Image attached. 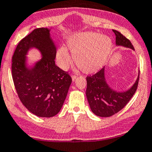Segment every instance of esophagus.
Instances as JSON below:
<instances>
[{"label": "esophagus", "instance_id": "34e87169", "mask_svg": "<svg viewBox=\"0 0 152 152\" xmlns=\"http://www.w3.org/2000/svg\"><path fill=\"white\" fill-rule=\"evenodd\" d=\"M76 78H77V75H73L72 76V81H75V80Z\"/></svg>", "mask_w": 152, "mask_h": 152}]
</instances>
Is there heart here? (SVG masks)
I'll return each instance as SVG.
<instances>
[{"instance_id": "obj_1", "label": "heart", "mask_w": 152, "mask_h": 152, "mask_svg": "<svg viewBox=\"0 0 152 152\" xmlns=\"http://www.w3.org/2000/svg\"><path fill=\"white\" fill-rule=\"evenodd\" d=\"M67 48L74 56L76 64L83 72H94L106 63L112 48L110 39L91 31L75 34L67 40ZM58 64L66 69L71 57L65 47L60 48L56 54Z\"/></svg>"}]
</instances>
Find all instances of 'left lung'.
I'll use <instances>...</instances> for the list:
<instances>
[{
  "label": "left lung",
  "mask_w": 152,
  "mask_h": 152,
  "mask_svg": "<svg viewBox=\"0 0 152 152\" xmlns=\"http://www.w3.org/2000/svg\"><path fill=\"white\" fill-rule=\"evenodd\" d=\"M118 46L134 48L128 39L119 31L113 30ZM104 67L92 75L87 77V96L91 111L100 117H110L123 109L133 96L137 89L139 77L130 89L117 92L108 87L105 80Z\"/></svg>",
  "instance_id": "1"
}]
</instances>
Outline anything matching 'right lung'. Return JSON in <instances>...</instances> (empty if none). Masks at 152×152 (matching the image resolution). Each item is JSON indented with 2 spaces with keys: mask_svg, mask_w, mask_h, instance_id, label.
<instances>
[{
  "mask_svg": "<svg viewBox=\"0 0 152 152\" xmlns=\"http://www.w3.org/2000/svg\"><path fill=\"white\" fill-rule=\"evenodd\" d=\"M48 28H37L18 43L12 58V76L18 97L31 113L39 117L56 115L63 106L72 78L55 63L56 48ZM43 57L31 69L25 65L29 48Z\"/></svg>",
  "mask_w": 152,
  "mask_h": 152,
  "instance_id": "right-lung-1",
  "label": "right lung"
}]
</instances>
